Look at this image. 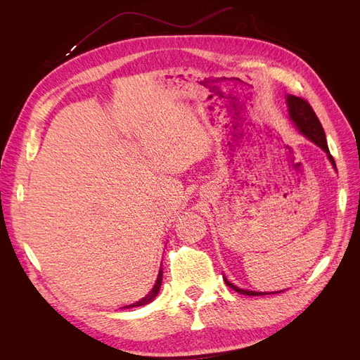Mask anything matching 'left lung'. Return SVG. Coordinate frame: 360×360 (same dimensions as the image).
I'll return each mask as SVG.
<instances>
[{
	"label": "left lung",
	"instance_id": "obj_1",
	"mask_svg": "<svg viewBox=\"0 0 360 360\" xmlns=\"http://www.w3.org/2000/svg\"><path fill=\"white\" fill-rule=\"evenodd\" d=\"M287 105H288V112H290V118L292 120V123L296 124V127L300 130V134L307 136L309 141H312L314 144H317L321 150L326 151V155H328L329 160L332 162L333 168L335 167V160L330 155L329 147H328V141H326V135H324V130L323 126L320 123L319 117L315 115L312 106L302 99V97H296V96H287ZM225 279V284L233 288L234 291L245 294V296H264L267 292H259V291H249V290H243V288H238L234 284H231L230 281Z\"/></svg>",
	"mask_w": 360,
	"mask_h": 360
}]
</instances>
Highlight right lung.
Wrapping results in <instances>:
<instances>
[{"instance_id":"add662e5","label":"right lung","mask_w":360,"mask_h":360,"mask_svg":"<svg viewBox=\"0 0 360 360\" xmlns=\"http://www.w3.org/2000/svg\"><path fill=\"white\" fill-rule=\"evenodd\" d=\"M160 285H162V269L159 270V275H158V279H156V284H155V287H153V290H151L147 296L144 297V299H141L139 302H135V303H132V304H129V307H124V308H135V307H144V304H147V303H150L151 300H153L158 294H159V288H160Z\"/></svg>"}]
</instances>
